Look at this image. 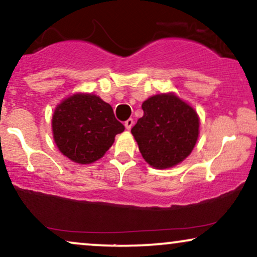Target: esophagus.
Listing matches in <instances>:
<instances>
[{
	"label": "esophagus",
	"mask_w": 257,
	"mask_h": 257,
	"mask_svg": "<svg viewBox=\"0 0 257 257\" xmlns=\"http://www.w3.org/2000/svg\"><path fill=\"white\" fill-rule=\"evenodd\" d=\"M133 124H134V119L133 118H129V119H126L125 122H124V125H125V128L128 129H132V126H133Z\"/></svg>",
	"instance_id": "obj_1"
}]
</instances>
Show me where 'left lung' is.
<instances>
[{
    "label": "left lung",
    "instance_id": "left-lung-1",
    "mask_svg": "<svg viewBox=\"0 0 257 257\" xmlns=\"http://www.w3.org/2000/svg\"><path fill=\"white\" fill-rule=\"evenodd\" d=\"M142 110L132 134L144 159L153 168L166 169L187 158L199 137L195 110L175 94L153 95Z\"/></svg>",
    "mask_w": 257,
    "mask_h": 257
}]
</instances>
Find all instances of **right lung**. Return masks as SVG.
I'll use <instances>...</instances> for the list:
<instances>
[{"mask_svg":"<svg viewBox=\"0 0 257 257\" xmlns=\"http://www.w3.org/2000/svg\"><path fill=\"white\" fill-rule=\"evenodd\" d=\"M124 131L112 107L93 94H75L58 105L52 132L58 150L73 162L89 164L100 159Z\"/></svg>","mask_w":257,"mask_h":257,"instance_id":"obj_1","label":"right lung"}]
</instances>
